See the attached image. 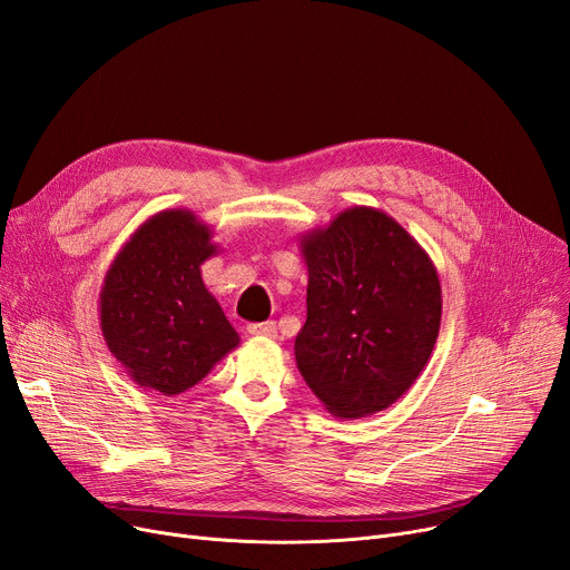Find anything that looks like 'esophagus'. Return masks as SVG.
<instances>
[{"label": "esophagus", "instance_id": "34e87169", "mask_svg": "<svg viewBox=\"0 0 570 570\" xmlns=\"http://www.w3.org/2000/svg\"><path fill=\"white\" fill-rule=\"evenodd\" d=\"M247 333L254 337H277V323L275 321H265V323H249Z\"/></svg>", "mask_w": 570, "mask_h": 570}]
</instances>
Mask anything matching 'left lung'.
<instances>
[{"instance_id": "obj_1", "label": "left lung", "mask_w": 570, "mask_h": 570, "mask_svg": "<svg viewBox=\"0 0 570 570\" xmlns=\"http://www.w3.org/2000/svg\"><path fill=\"white\" fill-rule=\"evenodd\" d=\"M301 249L309 282L297 370L333 415H374L409 391L434 351L436 267L404 226L367 205L307 230Z\"/></svg>"}]
</instances>
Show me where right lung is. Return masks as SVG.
<instances>
[{
  "mask_svg": "<svg viewBox=\"0 0 570 570\" xmlns=\"http://www.w3.org/2000/svg\"><path fill=\"white\" fill-rule=\"evenodd\" d=\"M191 209H161L117 252L99 293L108 351L129 379L166 397L203 381L239 344L200 265L219 252Z\"/></svg>",
  "mask_w": 570,
  "mask_h": 570,
  "instance_id": "right-lung-1",
  "label": "right lung"
}]
</instances>
